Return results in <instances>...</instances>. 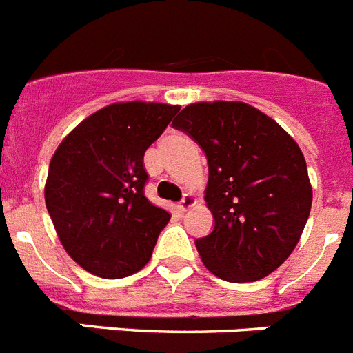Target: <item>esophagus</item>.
<instances>
[{"mask_svg": "<svg viewBox=\"0 0 353 353\" xmlns=\"http://www.w3.org/2000/svg\"><path fill=\"white\" fill-rule=\"evenodd\" d=\"M195 204H197V199H195V195L192 194H185V197H183V201L179 204H177V208H179V212L185 213L188 212L190 208H194Z\"/></svg>", "mask_w": 353, "mask_h": 353, "instance_id": "obj_1", "label": "esophagus"}]
</instances>
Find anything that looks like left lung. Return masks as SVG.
<instances>
[{
  "mask_svg": "<svg viewBox=\"0 0 353 353\" xmlns=\"http://www.w3.org/2000/svg\"><path fill=\"white\" fill-rule=\"evenodd\" d=\"M208 159L204 201L215 219L195 241L212 274L233 283L265 278L300 242L312 206L307 163L291 134L244 102H195L172 121Z\"/></svg>",
  "mask_w": 353,
  "mask_h": 353,
  "instance_id": "obj_1",
  "label": "left lung"
}]
</instances>
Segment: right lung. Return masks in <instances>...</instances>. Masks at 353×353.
I'll return each instance as SVG.
<instances>
[{"label":"right lung","mask_w":353,"mask_h":353,"mask_svg":"<svg viewBox=\"0 0 353 353\" xmlns=\"http://www.w3.org/2000/svg\"><path fill=\"white\" fill-rule=\"evenodd\" d=\"M179 105L117 102L82 120L50 161L44 201L62 248L94 276L134 274L170 213L145 197L143 154Z\"/></svg>","instance_id":"obj_1"}]
</instances>
